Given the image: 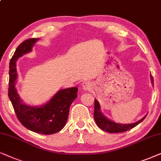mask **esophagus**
Masks as SVG:
<instances>
[{
	"mask_svg": "<svg viewBox=\"0 0 161 161\" xmlns=\"http://www.w3.org/2000/svg\"><path fill=\"white\" fill-rule=\"evenodd\" d=\"M82 88L85 91H90L92 88V85H91V83L85 82L82 84Z\"/></svg>",
	"mask_w": 161,
	"mask_h": 161,
	"instance_id": "esophagus-1",
	"label": "esophagus"
}]
</instances>
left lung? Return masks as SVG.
<instances>
[{"instance_id": "left-lung-1", "label": "left lung", "mask_w": 161, "mask_h": 161, "mask_svg": "<svg viewBox=\"0 0 161 161\" xmlns=\"http://www.w3.org/2000/svg\"><path fill=\"white\" fill-rule=\"evenodd\" d=\"M152 82L153 83V77L151 76ZM147 115H145L143 119H141L140 121L136 122L133 124H123L115 123V122L111 121L110 120L107 119L102 115L100 110V104L97 100L95 99L94 102V119L98 127L102 129L104 131L110 132V133H116V132H124L130 130L136 127L138 124H140L141 121L144 120Z\"/></svg>"}]
</instances>
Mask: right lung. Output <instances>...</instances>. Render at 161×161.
I'll return each mask as SVG.
<instances>
[{
    "instance_id": "right-lung-1",
    "label": "right lung",
    "mask_w": 161,
    "mask_h": 161,
    "mask_svg": "<svg viewBox=\"0 0 161 161\" xmlns=\"http://www.w3.org/2000/svg\"><path fill=\"white\" fill-rule=\"evenodd\" d=\"M38 38H30L19 45L9 63L8 98L12 102L19 121L28 130L37 133L51 135L65 127L70 104L77 97L76 87L60 90L44 105L30 107L23 104L15 87L17 79L16 61L19 57L31 51Z\"/></svg>"
}]
</instances>
